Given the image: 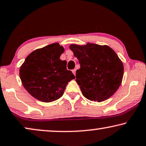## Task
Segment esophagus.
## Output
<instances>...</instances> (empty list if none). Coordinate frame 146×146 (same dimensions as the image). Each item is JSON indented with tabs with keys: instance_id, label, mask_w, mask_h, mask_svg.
Wrapping results in <instances>:
<instances>
[{
	"instance_id": "obj_1",
	"label": "esophagus",
	"mask_w": 146,
	"mask_h": 146,
	"mask_svg": "<svg viewBox=\"0 0 146 146\" xmlns=\"http://www.w3.org/2000/svg\"><path fill=\"white\" fill-rule=\"evenodd\" d=\"M72 72H73V73L74 74V75H75V72H76V69H73V70H72Z\"/></svg>"
}]
</instances>
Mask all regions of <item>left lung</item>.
Here are the masks:
<instances>
[{
	"label": "left lung",
	"mask_w": 146,
	"mask_h": 146,
	"mask_svg": "<svg viewBox=\"0 0 146 146\" xmlns=\"http://www.w3.org/2000/svg\"><path fill=\"white\" fill-rule=\"evenodd\" d=\"M69 49L79 60L76 81L82 94L90 100L102 102L116 93L122 81L124 65L109 46L71 44Z\"/></svg>",
	"instance_id": "1"
}]
</instances>
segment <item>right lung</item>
Returning a JSON list of instances; mask_svg holds the SVG:
<instances>
[{"mask_svg":"<svg viewBox=\"0 0 146 146\" xmlns=\"http://www.w3.org/2000/svg\"><path fill=\"white\" fill-rule=\"evenodd\" d=\"M64 48L58 43L33 51L20 67L22 85L37 100L51 102L62 96L68 82L75 79L60 59Z\"/></svg>","mask_w":146,"mask_h":146,"instance_id":"obj_1","label":"right lung"}]
</instances>
